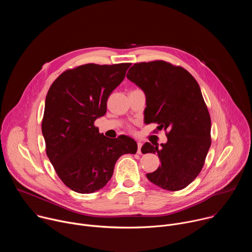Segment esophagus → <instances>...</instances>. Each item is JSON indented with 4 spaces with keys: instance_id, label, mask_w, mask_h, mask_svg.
<instances>
[{
    "instance_id": "obj_1",
    "label": "esophagus",
    "mask_w": 252,
    "mask_h": 252,
    "mask_svg": "<svg viewBox=\"0 0 252 252\" xmlns=\"http://www.w3.org/2000/svg\"><path fill=\"white\" fill-rule=\"evenodd\" d=\"M141 147H142V143L140 141H137V154L141 155Z\"/></svg>"
}]
</instances>
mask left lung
<instances>
[{
  "instance_id": "8db88e82",
  "label": "left lung",
  "mask_w": 252,
  "mask_h": 252,
  "mask_svg": "<svg viewBox=\"0 0 252 252\" xmlns=\"http://www.w3.org/2000/svg\"><path fill=\"white\" fill-rule=\"evenodd\" d=\"M126 78L146 94V124L168 131L160 148L150 142L141 148L142 154H158L161 163L147 177L166 190L187 188L199 174L211 143L210 116L197 82L164 61L134 63Z\"/></svg>"
}]
</instances>
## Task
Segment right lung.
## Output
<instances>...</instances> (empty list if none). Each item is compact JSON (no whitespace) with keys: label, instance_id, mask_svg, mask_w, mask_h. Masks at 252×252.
I'll use <instances>...</instances> for the list:
<instances>
[{"label":"right lung","instance_id":"right-lung-1","mask_svg":"<svg viewBox=\"0 0 252 252\" xmlns=\"http://www.w3.org/2000/svg\"><path fill=\"white\" fill-rule=\"evenodd\" d=\"M129 65L83 64L63 71L48 92L42 122L46 153L62 182L76 192L102 189L119 158L137 151L132 138H109L94 125L105 115L107 97Z\"/></svg>","mask_w":252,"mask_h":252}]
</instances>
